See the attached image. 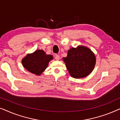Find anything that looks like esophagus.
<instances>
[{
    "label": "esophagus",
    "mask_w": 120,
    "mask_h": 120,
    "mask_svg": "<svg viewBox=\"0 0 120 120\" xmlns=\"http://www.w3.org/2000/svg\"><path fill=\"white\" fill-rule=\"evenodd\" d=\"M55 59H56V60H58L60 59V56L58 55H55Z\"/></svg>",
    "instance_id": "esophagus-1"
}]
</instances>
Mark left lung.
Segmentation results:
<instances>
[{
    "label": "left lung",
    "instance_id": "obj_1",
    "mask_svg": "<svg viewBox=\"0 0 120 120\" xmlns=\"http://www.w3.org/2000/svg\"><path fill=\"white\" fill-rule=\"evenodd\" d=\"M62 59L70 76L75 79L83 78L89 75L96 63L94 53L88 47L82 45L70 49L67 56Z\"/></svg>",
    "mask_w": 120,
    "mask_h": 120
}]
</instances>
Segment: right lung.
<instances>
[{
    "mask_svg": "<svg viewBox=\"0 0 120 120\" xmlns=\"http://www.w3.org/2000/svg\"><path fill=\"white\" fill-rule=\"evenodd\" d=\"M53 59L51 55H47L42 50H37L28 53L22 60L23 67L30 73L40 75L48 66L49 62Z\"/></svg>",
    "mask_w": 120,
    "mask_h": 120,
    "instance_id": "1",
    "label": "right lung"
}]
</instances>
